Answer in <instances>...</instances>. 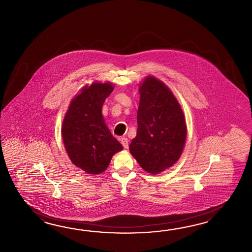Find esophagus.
Instances as JSON below:
<instances>
[{"instance_id": "34e87169", "label": "esophagus", "mask_w": 252, "mask_h": 252, "mask_svg": "<svg viewBox=\"0 0 252 252\" xmlns=\"http://www.w3.org/2000/svg\"><path fill=\"white\" fill-rule=\"evenodd\" d=\"M121 142H122V144L124 146V149H128V139H127V138H124V137H123V138L121 139Z\"/></svg>"}]
</instances>
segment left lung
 <instances>
[{"label":"left lung","mask_w":252,"mask_h":252,"mask_svg":"<svg viewBox=\"0 0 252 252\" xmlns=\"http://www.w3.org/2000/svg\"><path fill=\"white\" fill-rule=\"evenodd\" d=\"M139 89L138 129L129 151L145 171L156 175L179 159L188 128L179 102L163 82L149 75Z\"/></svg>","instance_id":"obj_1"}]
</instances>
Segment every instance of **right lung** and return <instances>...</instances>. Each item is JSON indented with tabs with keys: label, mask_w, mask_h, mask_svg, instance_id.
Listing matches in <instances>:
<instances>
[{
	"label": "right lung",
	"mask_w": 252,
	"mask_h": 252,
	"mask_svg": "<svg viewBox=\"0 0 252 252\" xmlns=\"http://www.w3.org/2000/svg\"><path fill=\"white\" fill-rule=\"evenodd\" d=\"M111 83L94 82L71 101L62 124V138L72 163L87 174L106 170L123 146L111 133L102 114L105 99L113 91Z\"/></svg>",
	"instance_id": "right-lung-1"
}]
</instances>
